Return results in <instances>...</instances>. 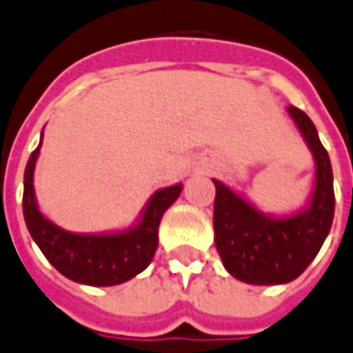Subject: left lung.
Instances as JSON below:
<instances>
[{
    "mask_svg": "<svg viewBox=\"0 0 353 353\" xmlns=\"http://www.w3.org/2000/svg\"><path fill=\"white\" fill-rule=\"evenodd\" d=\"M313 150L317 172L313 199L305 212L290 218H268L214 181V245L226 270L247 284H286L296 280L327 239L334 218L332 166L313 121L299 108H288Z\"/></svg>",
    "mask_w": 353,
    "mask_h": 353,
    "instance_id": "left-lung-1",
    "label": "left lung"
}]
</instances>
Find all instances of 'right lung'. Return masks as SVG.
I'll list each match as a JSON object with an SVG mask.
<instances>
[{
    "mask_svg": "<svg viewBox=\"0 0 353 353\" xmlns=\"http://www.w3.org/2000/svg\"><path fill=\"white\" fill-rule=\"evenodd\" d=\"M40 145L30 154L25 168L23 214L30 236L54 267L79 284L86 286H116L143 272L154 257L158 247V226L162 214L181 193V185L157 191L141 224L121 234L79 236L52 224L42 216L34 201L32 172Z\"/></svg>",
    "mask_w": 353,
    "mask_h": 353,
    "instance_id": "right-lung-1",
    "label": "right lung"
}]
</instances>
